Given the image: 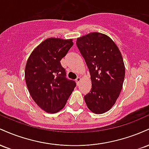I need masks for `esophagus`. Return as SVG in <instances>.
Here are the masks:
<instances>
[{
    "mask_svg": "<svg viewBox=\"0 0 149 149\" xmlns=\"http://www.w3.org/2000/svg\"><path fill=\"white\" fill-rule=\"evenodd\" d=\"M80 80H81V78H80V77H78V78H76V82L77 84H78V85L79 84V83L80 82Z\"/></svg>",
    "mask_w": 149,
    "mask_h": 149,
    "instance_id": "1",
    "label": "esophagus"
}]
</instances>
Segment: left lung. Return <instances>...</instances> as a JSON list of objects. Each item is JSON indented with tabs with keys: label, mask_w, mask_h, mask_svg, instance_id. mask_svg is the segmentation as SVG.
I'll return each mask as SVG.
<instances>
[{
	"label": "left lung",
	"mask_w": 149,
	"mask_h": 149,
	"mask_svg": "<svg viewBox=\"0 0 149 149\" xmlns=\"http://www.w3.org/2000/svg\"><path fill=\"white\" fill-rule=\"evenodd\" d=\"M76 45L92 81L85 102L92 112L104 113L115 104L123 88L125 69L122 54L111 38L97 32L78 38Z\"/></svg>",
	"instance_id": "1"
}]
</instances>
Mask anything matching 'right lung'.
<instances>
[{
    "instance_id": "right-lung-1",
    "label": "right lung",
    "mask_w": 149,
    "mask_h": 149,
    "mask_svg": "<svg viewBox=\"0 0 149 149\" xmlns=\"http://www.w3.org/2000/svg\"><path fill=\"white\" fill-rule=\"evenodd\" d=\"M73 45L72 39L47 38L27 60L25 80L29 92L37 105L47 113L61 110L76 85L66 78L60 62Z\"/></svg>"
}]
</instances>
